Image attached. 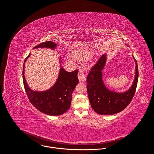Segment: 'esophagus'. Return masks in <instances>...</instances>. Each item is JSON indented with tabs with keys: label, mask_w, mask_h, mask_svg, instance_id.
Segmentation results:
<instances>
[{
	"label": "esophagus",
	"mask_w": 154,
	"mask_h": 154,
	"mask_svg": "<svg viewBox=\"0 0 154 154\" xmlns=\"http://www.w3.org/2000/svg\"><path fill=\"white\" fill-rule=\"evenodd\" d=\"M78 79L80 80V82H86V77L84 74L83 71L82 69H80L79 71V73H78Z\"/></svg>",
	"instance_id": "obj_1"
}]
</instances>
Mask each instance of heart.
<instances>
[{"label": "heart", "mask_w": 154, "mask_h": 154, "mask_svg": "<svg viewBox=\"0 0 154 154\" xmlns=\"http://www.w3.org/2000/svg\"><path fill=\"white\" fill-rule=\"evenodd\" d=\"M91 55V52L88 51H81L79 54H78L75 57L79 58L81 59H85V58H88Z\"/></svg>", "instance_id": "heart-1"}]
</instances>
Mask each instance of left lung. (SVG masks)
<instances>
[{
	"label": "left lung",
	"instance_id": "left-lung-1",
	"mask_svg": "<svg viewBox=\"0 0 154 154\" xmlns=\"http://www.w3.org/2000/svg\"><path fill=\"white\" fill-rule=\"evenodd\" d=\"M127 46H128L127 45ZM135 75L132 85L125 92L118 93L109 90L105 86L102 72L106 61V54L101 56L91 69L86 77L87 92L91 107L99 115H112L122 111L132 100L138 79V69L136 60Z\"/></svg>",
	"mask_w": 154,
	"mask_h": 154
}]
</instances>
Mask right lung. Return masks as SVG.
<instances>
[{
  "label": "right lung",
  "instance_id": "1",
  "mask_svg": "<svg viewBox=\"0 0 154 154\" xmlns=\"http://www.w3.org/2000/svg\"><path fill=\"white\" fill-rule=\"evenodd\" d=\"M57 45V43L49 41L39 44L33 49H55ZM30 56V54L24 60L23 71L24 86L30 102L39 112L50 116H58L66 113L70 108L72 93L79 82L78 70L70 72L61 67L57 82L50 89L43 91H33L27 85L24 75L25 62ZM60 60L61 62V57Z\"/></svg>",
  "mask_w": 154,
  "mask_h": 154
}]
</instances>
